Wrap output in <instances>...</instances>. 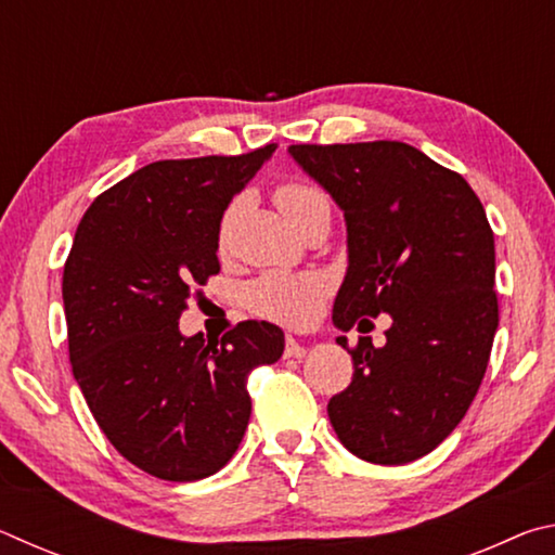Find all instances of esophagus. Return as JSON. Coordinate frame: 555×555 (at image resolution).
Instances as JSON below:
<instances>
[{"label":"esophagus","instance_id":"34e87169","mask_svg":"<svg viewBox=\"0 0 555 555\" xmlns=\"http://www.w3.org/2000/svg\"><path fill=\"white\" fill-rule=\"evenodd\" d=\"M306 354V347L300 345L296 337L286 335V347H284V357H304Z\"/></svg>","mask_w":555,"mask_h":555}]
</instances>
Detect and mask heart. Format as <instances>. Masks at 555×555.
<instances>
[{"mask_svg":"<svg viewBox=\"0 0 555 555\" xmlns=\"http://www.w3.org/2000/svg\"><path fill=\"white\" fill-rule=\"evenodd\" d=\"M276 203L288 222L298 230L308 218L327 208L325 195L318 188L288 181L276 188ZM331 291V281L323 274H291V271H269L247 288V304L257 315L281 325H306L321 308V300Z\"/></svg>","mask_w":555,"mask_h":555,"instance_id":"1","label":"heart"}]
</instances>
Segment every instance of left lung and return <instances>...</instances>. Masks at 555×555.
<instances>
[{"label": "left lung", "mask_w": 555, "mask_h": 555, "mask_svg": "<svg viewBox=\"0 0 555 555\" xmlns=\"http://www.w3.org/2000/svg\"><path fill=\"white\" fill-rule=\"evenodd\" d=\"M288 154L345 215L335 327L367 333L370 318H391L382 347L360 337L350 387L327 401L335 434L367 463L424 457L463 421L500 325L482 203L463 176L403 142L294 144Z\"/></svg>", "instance_id": "left-lung-1"}]
</instances>
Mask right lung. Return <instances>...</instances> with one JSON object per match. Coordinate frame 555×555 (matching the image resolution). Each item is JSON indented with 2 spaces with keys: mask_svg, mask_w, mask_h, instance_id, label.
I'll return each mask as SVG.
<instances>
[{
  "mask_svg": "<svg viewBox=\"0 0 555 555\" xmlns=\"http://www.w3.org/2000/svg\"><path fill=\"white\" fill-rule=\"evenodd\" d=\"M274 152L149 164L75 230L63 269L75 382L119 455L158 480L195 482L230 463L251 413L247 374L284 352L267 321L222 343L178 327L193 288L220 271L224 210Z\"/></svg>",
  "mask_w": 555,
  "mask_h": 555,
  "instance_id": "1",
  "label": "right lung"
}]
</instances>
